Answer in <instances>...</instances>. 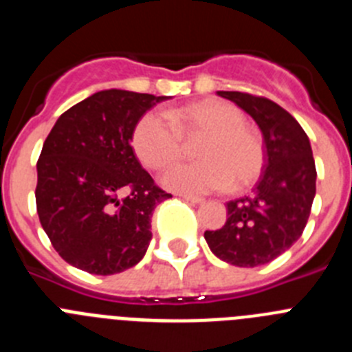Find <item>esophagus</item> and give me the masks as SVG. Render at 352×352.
I'll return each instance as SVG.
<instances>
[{"instance_id":"esophagus-1","label":"esophagus","mask_w":352,"mask_h":352,"mask_svg":"<svg viewBox=\"0 0 352 352\" xmlns=\"http://www.w3.org/2000/svg\"><path fill=\"white\" fill-rule=\"evenodd\" d=\"M179 197H182L183 201H186V203H192V204H201V203H203V199L195 197V195H179Z\"/></svg>"}]
</instances>
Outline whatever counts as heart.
Returning a JSON list of instances; mask_svg holds the SVG:
<instances>
[{
	"instance_id": "obj_1",
	"label": "heart",
	"mask_w": 352,
	"mask_h": 352,
	"mask_svg": "<svg viewBox=\"0 0 352 352\" xmlns=\"http://www.w3.org/2000/svg\"><path fill=\"white\" fill-rule=\"evenodd\" d=\"M169 116L149 111L135 123L132 146L139 160L151 169H166L183 155V138L204 142L197 164H179L162 176V185L179 194H208L231 185L243 190L259 179L264 146L247 129V118L234 105L206 100L178 109Z\"/></svg>"
}]
</instances>
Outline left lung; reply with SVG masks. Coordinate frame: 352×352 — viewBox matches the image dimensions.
I'll return each instance as SVG.
<instances>
[{"label": "left lung", "instance_id": "8db88e82", "mask_svg": "<svg viewBox=\"0 0 352 352\" xmlns=\"http://www.w3.org/2000/svg\"><path fill=\"white\" fill-rule=\"evenodd\" d=\"M256 121L266 164L252 195L227 203L226 226L204 239L219 259L254 268L282 256L300 239L316 197V162L301 125L275 102L241 91H217Z\"/></svg>", "mask_w": 352, "mask_h": 352}]
</instances>
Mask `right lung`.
Masks as SVG:
<instances>
[{"label":"right lung","mask_w":352,"mask_h":352,"mask_svg":"<svg viewBox=\"0 0 352 352\" xmlns=\"http://www.w3.org/2000/svg\"><path fill=\"white\" fill-rule=\"evenodd\" d=\"M169 98L102 89L65 111L49 132L36 164V211L72 266L114 275L144 257L153 210L173 195L155 185L130 142L146 111Z\"/></svg>","instance_id":"obj_1"}]
</instances>
